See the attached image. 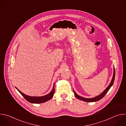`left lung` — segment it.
Wrapping results in <instances>:
<instances>
[{
    "label": "left lung",
    "mask_w": 126,
    "mask_h": 126,
    "mask_svg": "<svg viewBox=\"0 0 126 126\" xmlns=\"http://www.w3.org/2000/svg\"><path fill=\"white\" fill-rule=\"evenodd\" d=\"M115 68L114 67V73H113V77H112V80H111L110 84L106 88V89L101 94H100L99 95H98V96H97L95 97H94V98H86L81 97V96L78 95V94H77L75 92V91L74 90V89H73V92H74V95H75V97L78 99L80 100L83 101L87 102H94L98 101L101 100V99H102L104 97V96L106 94V93L108 92V91L109 90V89L111 88V87L112 86V85L114 83V80H115Z\"/></svg>",
    "instance_id": "left-lung-1"
}]
</instances>
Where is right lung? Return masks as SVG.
Returning <instances> with one entry per match:
<instances>
[{"mask_svg":"<svg viewBox=\"0 0 126 126\" xmlns=\"http://www.w3.org/2000/svg\"><path fill=\"white\" fill-rule=\"evenodd\" d=\"M16 89L17 90L18 92L23 96V97L29 102L33 104H40V103H43L45 102L48 101V100L51 99L54 94L55 90H54V84L53 85V89L51 90V91L47 95H46L45 96H40V97H34V96H29L28 95H26L21 92L20 90H19L16 87H15Z\"/></svg>","mask_w":126,"mask_h":126,"instance_id":"right-lung-1","label":"right lung"}]
</instances>
